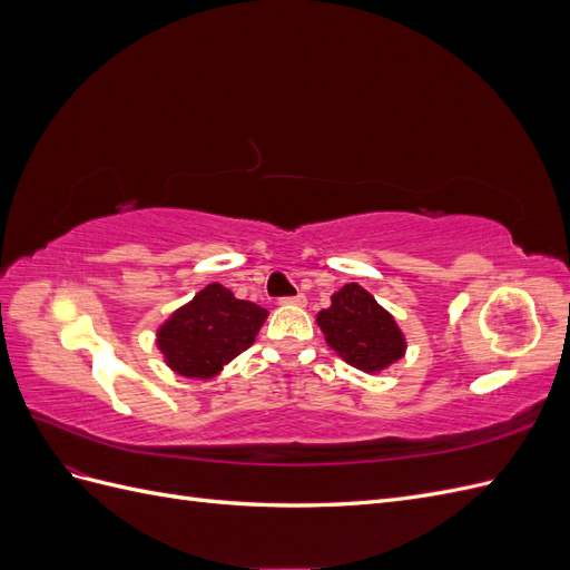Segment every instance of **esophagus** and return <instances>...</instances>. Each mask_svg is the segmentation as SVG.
<instances>
[{
    "label": "esophagus",
    "instance_id": "esophagus-1",
    "mask_svg": "<svg viewBox=\"0 0 570 570\" xmlns=\"http://www.w3.org/2000/svg\"><path fill=\"white\" fill-rule=\"evenodd\" d=\"M281 304H292V306H304L306 304V297L302 295V292H299V295H295V297H283L281 299Z\"/></svg>",
    "mask_w": 570,
    "mask_h": 570
}]
</instances>
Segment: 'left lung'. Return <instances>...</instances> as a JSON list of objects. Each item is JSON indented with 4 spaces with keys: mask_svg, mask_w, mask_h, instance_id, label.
Wrapping results in <instances>:
<instances>
[{
    "mask_svg": "<svg viewBox=\"0 0 570 570\" xmlns=\"http://www.w3.org/2000/svg\"><path fill=\"white\" fill-rule=\"evenodd\" d=\"M316 321L325 342L358 371H383L406 352L400 325L356 283L335 292L333 304Z\"/></svg>",
    "mask_w": 570,
    "mask_h": 570,
    "instance_id": "8db88e82",
    "label": "left lung"
}]
</instances>
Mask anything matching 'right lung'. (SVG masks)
Returning <instances> with one entry per match:
<instances>
[{
  "mask_svg": "<svg viewBox=\"0 0 570 570\" xmlns=\"http://www.w3.org/2000/svg\"><path fill=\"white\" fill-rule=\"evenodd\" d=\"M266 316V308L237 299L228 287L212 283L159 327L157 344L178 375L209 381L252 347Z\"/></svg>",
  "mask_w": 570,
  "mask_h": 570,
  "instance_id": "obj_1",
  "label": "right lung"
}]
</instances>
